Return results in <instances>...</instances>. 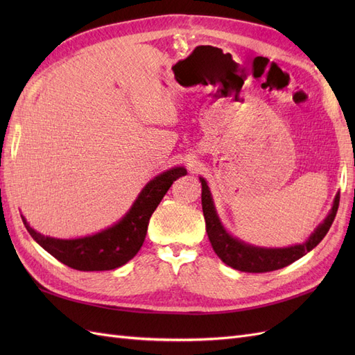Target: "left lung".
I'll return each mask as SVG.
<instances>
[{
    "mask_svg": "<svg viewBox=\"0 0 355 355\" xmlns=\"http://www.w3.org/2000/svg\"><path fill=\"white\" fill-rule=\"evenodd\" d=\"M201 182V204L204 219H206V231L214 253H216L223 263L243 272H270L280 270L295 261L300 259L308 252L324 239V235L330 230L333 220H335L339 194L333 200V206L314 232L309 235L308 240L302 244H295L288 247H259L252 245L239 240L225 230L222 225L216 207H214L213 197L207 182L204 178H200Z\"/></svg>",
    "mask_w": 355,
    "mask_h": 355,
    "instance_id": "8db88e82",
    "label": "left lung"
}]
</instances>
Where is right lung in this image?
Returning <instances> with one entry per match:
<instances>
[{"mask_svg": "<svg viewBox=\"0 0 355 355\" xmlns=\"http://www.w3.org/2000/svg\"><path fill=\"white\" fill-rule=\"evenodd\" d=\"M187 175L185 167H173L155 176L141 191L132 207L116 223L80 239H55L42 235L22 216L31 237L53 257L78 271H110L127 263L141 250L148 223L171 184Z\"/></svg>", "mask_w": 355, "mask_h": 355, "instance_id": "obj_1", "label": "right lung"}]
</instances>
